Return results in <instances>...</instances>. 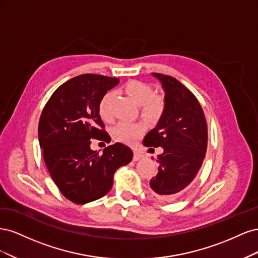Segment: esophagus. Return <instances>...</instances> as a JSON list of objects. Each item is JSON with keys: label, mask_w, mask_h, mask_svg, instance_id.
<instances>
[{"label": "esophagus", "mask_w": 258, "mask_h": 258, "mask_svg": "<svg viewBox=\"0 0 258 258\" xmlns=\"http://www.w3.org/2000/svg\"><path fill=\"white\" fill-rule=\"evenodd\" d=\"M143 157H144V156H143L141 153L134 152V161H138V160H140V159H142Z\"/></svg>", "instance_id": "1"}]
</instances>
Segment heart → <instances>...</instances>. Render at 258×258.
<instances>
[{
	"label": "heart",
	"instance_id": "b5f03b06",
	"mask_svg": "<svg viewBox=\"0 0 258 258\" xmlns=\"http://www.w3.org/2000/svg\"><path fill=\"white\" fill-rule=\"evenodd\" d=\"M123 91L126 95L140 105L141 116L148 122L158 121L165 112V100L160 96H153V88L147 83L132 80L123 86ZM113 99L112 92H106L100 100L99 113L102 119L111 121L113 116L111 111V103ZM144 126L142 123L119 122L113 129V138L116 141L124 144H135L138 139L144 134Z\"/></svg>",
	"mask_w": 258,
	"mask_h": 258
}]
</instances>
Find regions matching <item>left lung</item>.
I'll use <instances>...</instances> for the list:
<instances>
[{
  "label": "left lung",
  "mask_w": 258,
  "mask_h": 258,
  "mask_svg": "<svg viewBox=\"0 0 258 258\" xmlns=\"http://www.w3.org/2000/svg\"><path fill=\"white\" fill-rule=\"evenodd\" d=\"M165 90V112L143 140L146 147L163 148L158 173L150 182L155 197L172 201L196 177L206 157L208 126L194 93L174 77L153 73ZM151 150V148H150Z\"/></svg>",
  "instance_id": "1"
}]
</instances>
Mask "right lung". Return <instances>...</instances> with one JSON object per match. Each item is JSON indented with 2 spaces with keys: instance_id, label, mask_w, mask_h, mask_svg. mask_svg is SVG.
<instances>
[{
  "instance_id": "add662e5",
  "label": "right lung",
  "mask_w": 258,
  "mask_h": 258,
  "mask_svg": "<svg viewBox=\"0 0 258 258\" xmlns=\"http://www.w3.org/2000/svg\"><path fill=\"white\" fill-rule=\"evenodd\" d=\"M119 81L98 74L73 77L56 89L44 106L38 122V141L48 172L70 201L85 205L111 190L115 171L128 165L134 154L115 143L99 155L90 148L91 139L106 143L99 113L100 100Z\"/></svg>"
}]
</instances>
